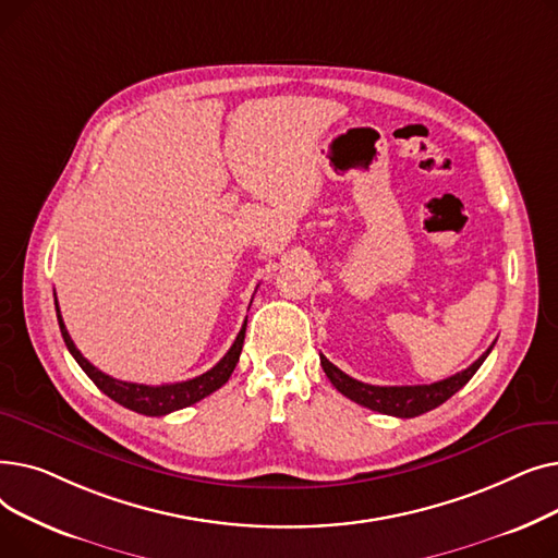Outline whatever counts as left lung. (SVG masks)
Returning <instances> with one entry per match:
<instances>
[{
	"label": "left lung",
	"mask_w": 558,
	"mask_h": 558,
	"mask_svg": "<svg viewBox=\"0 0 558 558\" xmlns=\"http://www.w3.org/2000/svg\"><path fill=\"white\" fill-rule=\"evenodd\" d=\"M495 341L490 343V348L486 353L468 366L465 371L441 379V383L434 385H416V387H375V385H364L360 379L345 375L343 371H339L328 357L320 355V366H324L328 379L332 383V387L343 393L345 398H350L353 402L373 409V412L379 414H389V416H398V418H414L421 416L429 409H436L438 404H444L448 398H452L461 387L468 385L477 368L484 364V360L488 357V353L493 350Z\"/></svg>",
	"instance_id": "8db88e82"
}]
</instances>
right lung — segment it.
I'll list each match as a JSON object with an SVG mask.
<instances>
[{
    "label": "right lung",
    "mask_w": 558,
    "mask_h": 558,
    "mask_svg": "<svg viewBox=\"0 0 558 558\" xmlns=\"http://www.w3.org/2000/svg\"><path fill=\"white\" fill-rule=\"evenodd\" d=\"M56 301V294H53ZM56 316H58V326H61V335L65 339V345L72 353V357L76 360V364L85 371V375L93 379L99 391H104L108 398H112L114 402H120L122 407L131 409V412L144 414V416H165L175 412V409L190 407L198 400H203L205 396L215 393L217 389H221L228 377L232 375L234 366L240 362V353L244 345V335H246V320L238 335V339L232 341L228 353L219 360V364H215L210 371H205L198 377L185 379V383H173V385H160V387H149V385H135V383H122V379H114L106 373H101L99 368H95L90 362H87L81 350L74 345L65 324L61 310H58V301H56Z\"/></svg>",
    "instance_id": "add662e5"
}]
</instances>
